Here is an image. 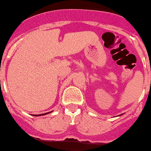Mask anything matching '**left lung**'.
<instances>
[{
  "label": "left lung",
  "mask_w": 151,
  "mask_h": 151,
  "mask_svg": "<svg viewBox=\"0 0 151 151\" xmlns=\"http://www.w3.org/2000/svg\"><path fill=\"white\" fill-rule=\"evenodd\" d=\"M122 115H123V114H122ZM118 115V116H121V115Z\"/></svg>",
  "instance_id": "obj_1"
}]
</instances>
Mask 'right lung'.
<instances>
[{
  "label": "right lung",
  "mask_w": 151,
  "mask_h": 151,
  "mask_svg": "<svg viewBox=\"0 0 151 151\" xmlns=\"http://www.w3.org/2000/svg\"><path fill=\"white\" fill-rule=\"evenodd\" d=\"M52 111H51V112H47V113H44V114H40V115H33V116H41V115H47V114H49L50 113V112H52Z\"/></svg>",
  "instance_id": "obj_1"
}]
</instances>
